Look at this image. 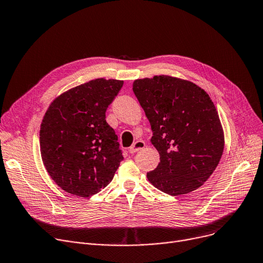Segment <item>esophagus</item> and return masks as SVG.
Listing matches in <instances>:
<instances>
[{
  "instance_id": "1",
  "label": "esophagus",
  "mask_w": 263,
  "mask_h": 263,
  "mask_svg": "<svg viewBox=\"0 0 263 263\" xmlns=\"http://www.w3.org/2000/svg\"><path fill=\"white\" fill-rule=\"evenodd\" d=\"M146 146L145 142L144 141H136L135 143H133V145L129 148V152L131 154H134L136 152H139L141 149H143V148Z\"/></svg>"
}]
</instances>
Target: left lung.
<instances>
[{
  "mask_svg": "<svg viewBox=\"0 0 263 263\" xmlns=\"http://www.w3.org/2000/svg\"><path fill=\"white\" fill-rule=\"evenodd\" d=\"M138 98L160 155L158 166L147 173L157 189L170 196L201 187L218 165L224 134L212 99L192 82L168 75L135 79Z\"/></svg>",
  "mask_w": 263,
  "mask_h": 263,
  "instance_id": "obj_1",
  "label": "left lung"
}]
</instances>
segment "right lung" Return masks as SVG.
Segmentation results:
<instances>
[{
	"label": "right lung",
	"instance_id": "obj_1",
	"mask_svg": "<svg viewBox=\"0 0 263 263\" xmlns=\"http://www.w3.org/2000/svg\"><path fill=\"white\" fill-rule=\"evenodd\" d=\"M123 85L97 78L65 91L46 110L40 147L45 168L65 192L87 198L105 188L123 159L105 111Z\"/></svg>",
	"mask_w": 263,
	"mask_h": 263
}]
</instances>
